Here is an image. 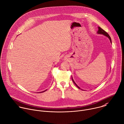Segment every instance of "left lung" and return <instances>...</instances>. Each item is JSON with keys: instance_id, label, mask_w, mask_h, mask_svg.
Listing matches in <instances>:
<instances>
[{"instance_id": "1", "label": "left lung", "mask_w": 124, "mask_h": 124, "mask_svg": "<svg viewBox=\"0 0 124 124\" xmlns=\"http://www.w3.org/2000/svg\"><path fill=\"white\" fill-rule=\"evenodd\" d=\"M97 33L98 34H103L104 35H105V36H106L108 37V39H109V40H110V43H112V42H111V38H110V37L109 36V34H108L106 31H105L104 30H103L102 28H101L100 27H98V31H97ZM71 78H72V80L73 82L74 83V84L77 86V87L78 89H80V88L79 87H78V86L77 85V84L75 83V82L74 81V80H73V78H72V77H71ZM81 90H82V89H81Z\"/></svg>"}]
</instances>
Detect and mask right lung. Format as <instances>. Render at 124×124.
<instances>
[{"label":"right lung","instance_id":"add662e5","mask_svg":"<svg viewBox=\"0 0 124 124\" xmlns=\"http://www.w3.org/2000/svg\"><path fill=\"white\" fill-rule=\"evenodd\" d=\"M47 90H45V91H43V92H39V93H43V92H45V91H46Z\"/></svg>","mask_w":124,"mask_h":124}]
</instances>
